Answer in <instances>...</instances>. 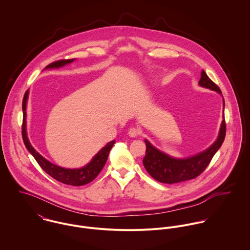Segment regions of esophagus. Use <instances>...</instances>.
Listing matches in <instances>:
<instances>
[{"label":"esophagus","instance_id":"esophagus-1","mask_svg":"<svg viewBox=\"0 0 250 250\" xmlns=\"http://www.w3.org/2000/svg\"><path fill=\"white\" fill-rule=\"evenodd\" d=\"M141 134V130L138 129V128H131L129 131H128V135L131 137V138H136L137 136H139Z\"/></svg>","mask_w":250,"mask_h":250}]
</instances>
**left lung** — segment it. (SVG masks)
I'll return each instance as SVG.
<instances>
[{
  "mask_svg": "<svg viewBox=\"0 0 250 250\" xmlns=\"http://www.w3.org/2000/svg\"><path fill=\"white\" fill-rule=\"evenodd\" d=\"M198 84L202 87L214 90L221 95L219 87L207 76L204 70L201 71V78ZM223 111H224V99ZM226 126L223 120L220 124L219 132L216 140L204 151L187 158H174L158 148H156L149 141L144 140L146 144V154L143 163L147 172L158 182L165 184H175L187 180L194 179L200 175L210 164L212 158L224 142Z\"/></svg>",
  "mask_w": 250,
  "mask_h": 250,
  "instance_id": "1",
  "label": "left lung"
}]
</instances>
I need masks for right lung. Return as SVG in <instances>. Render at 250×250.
Wrapping results in <instances>:
<instances>
[{
    "instance_id": "obj_1",
    "label": "right lung",
    "mask_w": 250,
    "mask_h": 250,
    "mask_svg": "<svg viewBox=\"0 0 250 250\" xmlns=\"http://www.w3.org/2000/svg\"><path fill=\"white\" fill-rule=\"evenodd\" d=\"M75 59L72 60H63L59 61L56 62H53L45 67V69H59L61 67L65 66L66 64H69L73 62H75ZM44 69V70H45ZM28 98H29V89L26 91L22 103V109H23V126H22V136L23 141L26 145V148L28 151L34 156L38 165L41 167V168L49 174L51 177L56 179L57 181L63 183L65 185H71V186H83L85 184L90 183L94 179L97 177V175L100 173V171L103 169L106 162H107L108 153L110 149L112 148L115 141H111L107 143L101 150L96 153L93 158L90 160L89 163H87L85 166L79 167V168H65L62 167H60L58 165H55L45 159L42 155H40L34 146L31 144L29 138H28V132H27V105H28Z\"/></svg>"
}]
</instances>
